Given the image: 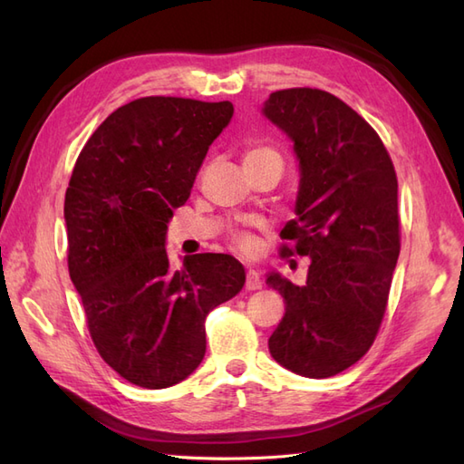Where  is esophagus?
Returning <instances> with one entry per match:
<instances>
[{"mask_svg": "<svg viewBox=\"0 0 464 464\" xmlns=\"http://www.w3.org/2000/svg\"><path fill=\"white\" fill-rule=\"evenodd\" d=\"M261 288V278L254 269L246 271V290H259Z\"/></svg>", "mask_w": 464, "mask_h": 464, "instance_id": "1", "label": "esophagus"}]
</instances>
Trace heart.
<instances>
[{"mask_svg":"<svg viewBox=\"0 0 464 464\" xmlns=\"http://www.w3.org/2000/svg\"><path fill=\"white\" fill-rule=\"evenodd\" d=\"M259 162H278V164H283V159H280L278 150L269 147V145H254V147L246 149V152H244V166L259 164ZM230 237H232L234 249L240 251L242 256H254L256 251H257V247H259V240L251 232L237 230V232H232Z\"/></svg>","mask_w":464,"mask_h":464,"instance_id":"heart-1","label":"heart"}]
</instances>
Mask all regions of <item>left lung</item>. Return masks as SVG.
<instances>
[{"mask_svg": "<svg viewBox=\"0 0 464 464\" xmlns=\"http://www.w3.org/2000/svg\"><path fill=\"white\" fill-rule=\"evenodd\" d=\"M263 111L294 141L302 172L278 254L312 259L302 286L266 278L286 305L269 350L294 373L331 377L368 353L387 310L401 254L395 166L372 125L327 91H275Z\"/></svg>", "mask_w": 464, "mask_h": 464, "instance_id": "8db88e82", "label": "left lung"}]
</instances>
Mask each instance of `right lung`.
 <instances>
[{
    "label": "right lung",
    "instance_id": "right-lung-1",
    "mask_svg": "<svg viewBox=\"0 0 464 464\" xmlns=\"http://www.w3.org/2000/svg\"><path fill=\"white\" fill-rule=\"evenodd\" d=\"M228 101L143 96L98 125L65 191L67 266L98 354L130 383L164 389L199 366L205 319L246 283L227 254L172 266L166 222L191 195Z\"/></svg>",
    "mask_w": 464,
    "mask_h": 464
}]
</instances>
